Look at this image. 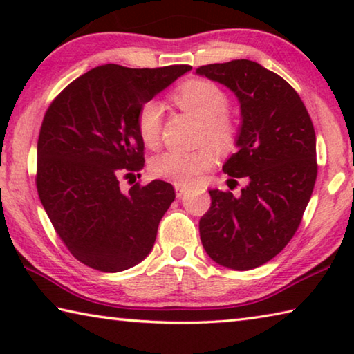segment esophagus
<instances>
[{
  "mask_svg": "<svg viewBox=\"0 0 354 354\" xmlns=\"http://www.w3.org/2000/svg\"><path fill=\"white\" fill-rule=\"evenodd\" d=\"M175 190H176L178 196H183V195H185V192L189 190V187L183 183H175Z\"/></svg>",
  "mask_w": 354,
  "mask_h": 354,
  "instance_id": "obj_1",
  "label": "esophagus"
}]
</instances>
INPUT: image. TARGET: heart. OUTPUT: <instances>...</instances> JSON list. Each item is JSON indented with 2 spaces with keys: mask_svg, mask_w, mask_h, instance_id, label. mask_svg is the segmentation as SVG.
Here are the masks:
<instances>
[{
  "mask_svg": "<svg viewBox=\"0 0 354 354\" xmlns=\"http://www.w3.org/2000/svg\"><path fill=\"white\" fill-rule=\"evenodd\" d=\"M171 100L179 109L201 120V140H209L218 148L231 147L236 140L237 124L227 112L226 92L205 77H192L179 84ZM162 127V107L158 101H147L137 112V131L142 142L153 148L158 145ZM215 164V151L205 145L196 149H169L151 160L154 176L189 184L198 179Z\"/></svg>",
  "mask_w": 354,
  "mask_h": 354,
  "instance_id": "obj_1",
  "label": "heart"
}]
</instances>
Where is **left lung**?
I'll return each mask as SVG.
<instances>
[{"instance_id":"obj_1","label":"left lung","mask_w":354,"mask_h":354,"mask_svg":"<svg viewBox=\"0 0 354 354\" xmlns=\"http://www.w3.org/2000/svg\"><path fill=\"white\" fill-rule=\"evenodd\" d=\"M196 73L225 84L241 101L239 149L223 171L230 181H248L239 196L209 190L201 243L220 266L251 270L283 251L301 223L319 170L314 124L295 88L257 62L209 64Z\"/></svg>"}]
</instances>
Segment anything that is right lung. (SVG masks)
<instances>
[{"mask_svg":"<svg viewBox=\"0 0 354 354\" xmlns=\"http://www.w3.org/2000/svg\"><path fill=\"white\" fill-rule=\"evenodd\" d=\"M190 68L100 65L71 81L46 109L35 185L56 234L87 267L122 272L151 251L175 189L156 179L123 194L120 178L145 164L139 107Z\"/></svg>","mask_w":354,"mask_h":354,"instance_id":"1","label":"right lung"}]
</instances>
